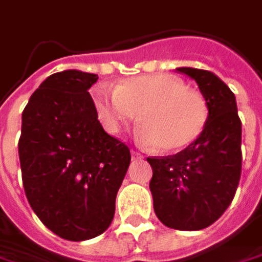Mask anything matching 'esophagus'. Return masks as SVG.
I'll return each instance as SVG.
<instances>
[{
    "label": "esophagus",
    "instance_id": "34e87169",
    "mask_svg": "<svg viewBox=\"0 0 262 262\" xmlns=\"http://www.w3.org/2000/svg\"><path fill=\"white\" fill-rule=\"evenodd\" d=\"M143 155L138 151H132V160H142Z\"/></svg>",
    "mask_w": 262,
    "mask_h": 262
}]
</instances>
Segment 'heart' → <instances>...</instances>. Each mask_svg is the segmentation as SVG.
<instances>
[{
	"mask_svg": "<svg viewBox=\"0 0 262 262\" xmlns=\"http://www.w3.org/2000/svg\"><path fill=\"white\" fill-rule=\"evenodd\" d=\"M94 101L99 119L111 133L121 130L139 114V141L167 154L195 142L208 120L204 97L173 74L124 79L111 92L98 89Z\"/></svg>",
	"mask_w": 262,
	"mask_h": 262,
	"instance_id": "b5f03b06",
	"label": "heart"
}]
</instances>
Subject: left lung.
Masks as SVG:
<instances>
[{
  "label": "left lung",
  "instance_id": "left-lung-1",
  "mask_svg": "<svg viewBox=\"0 0 262 262\" xmlns=\"http://www.w3.org/2000/svg\"><path fill=\"white\" fill-rule=\"evenodd\" d=\"M198 83L208 105V120L199 138L168 157L148 158L154 211L164 226L201 230L217 222L233 201L242 170V123L234 94L208 70L180 67Z\"/></svg>",
  "mask_w": 262,
  "mask_h": 262
}]
</instances>
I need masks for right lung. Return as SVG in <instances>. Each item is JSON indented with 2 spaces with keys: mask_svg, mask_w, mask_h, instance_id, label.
I'll return each instance as SVG.
<instances>
[{
  "mask_svg": "<svg viewBox=\"0 0 262 262\" xmlns=\"http://www.w3.org/2000/svg\"><path fill=\"white\" fill-rule=\"evenodd\" d=\"M97 74L64 70L47 77L21 114L18 157L29 204L67 241L104 233L130 164L127 145L102 129L89 88Z\"/></svg>",
  "mask_w": 262,
  "mask_h": 262,
  "instance_id": "1",
  "label": "right lung"
}]
</instances>
